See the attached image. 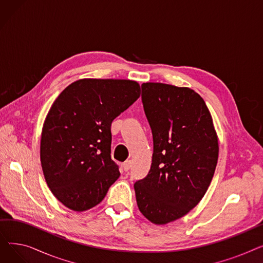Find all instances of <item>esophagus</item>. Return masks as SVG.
Here are the masks:
<instances>
[{"instance_id":"esophagus-1","label":"esophagus","mask_w":263,"mask_h":263,"mask_svg":"<svg viewBox=\"0 0 263 263\" xmlns=\"http://www.w3.org/2000/svg\"><path fill=\"white\" fill-rule=\"evenodd\" d=\"M130 167H131V161H130V160H129V161H126V162H123L122 168H123L124 172H128V171L130 170Z\"/></svg>"}]
</instances>
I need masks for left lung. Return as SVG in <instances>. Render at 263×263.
<instances>
[{"label": "left lung", "mask_w": 263, "mask_h": 263, "mask_svg": "<svg viewBox=\"0 0 263 263\" xmlns=\"http://www.w3.org/2000/svg\"><path fill=\"white\" fill-rule=\"evenodd\" d=\"M142 102L154 154L148 175L134 183L136 202L151 223L164 225L189 213L205 194L218 140L208 107L191 88L144 83Z\"/></svg>", "instance_id": "8db88e82"}]
</instances>
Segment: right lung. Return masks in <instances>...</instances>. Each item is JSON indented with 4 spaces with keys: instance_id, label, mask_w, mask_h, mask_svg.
<instances>
[{
    "instance_id": "add662e5",
    "label": "right lung",
    "mask_w": 263,
    "mask_h": 263,
    "mask_svg": "<svg viewBox=\"0 0 263 263\" xmlns=\"http://www.w3.org/2000/svg\"><path fill=\"white\" fill-rule=\"evenodd\" d=\"M140 95L135 81L82 79L53 102L41 132L40 162L49 189L67 208H92L119 178L110 158V124Z\"/></svg>"
}]
</instances>
